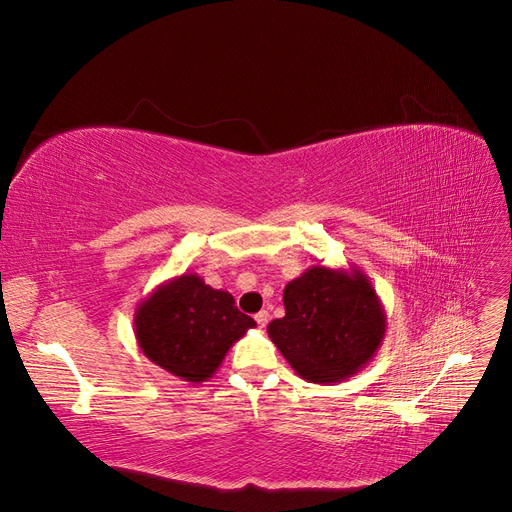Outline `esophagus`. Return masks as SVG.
Returning a JSON list of instances; mask_svg holds the SVG:
<instances>
[{
  "label": "esophagus",
  "mask_w": 512,
  "mask_h": 512,
  "mask_svg": "<svg viewBox=\"0 0 512 512\" xmlns=\"http://www.w3.org/2000/svg\"><path fill=\"white\" fill-rule=\"evenodd\" d=\"M254 318H256V322H258V327H267L269 312H267V309H260V312H258Z\"/></svg>",
  "instance_id": "esophagus-1"
}]
</instances>
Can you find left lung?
I'll return each instance as SVG.
<instances>
[{
  "label": "left lung",
  "instance_id": "1",
  "mask_svg": "<svg viewBox=\"0 0 512 512\" xmlns=\"http://www.w3.org/2000/svg\"><path fill=\"white\" fill-rule=\"evenodd\" d=\"M286 316L269 322L271 342L297 374L316 384L342 382L380 348L386 316L359 269L309 267L284 288Z\"/></svg>",
  "mask_w": 512,
  "mask_h": 512
}]
</instances>
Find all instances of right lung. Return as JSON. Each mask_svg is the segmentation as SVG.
<instances>
[{
  "mask_svg": "<svg viewBox=\"0 0 512 512\" xmlns=\"http://www.w3.org/2000/svg\"><path fill=\"white\" fill-rule=\"evenodd\" d=\"M252 327L254 318L239 312L230 292L207 286L196 273L158 286L134 316L136 342L147 359L194 384L211 378Z\"/></svg>",
  "mask_w": 512,
  "mask_h": 512,
  "instance_id": "add662e5",
  "label": "right lung"
}]
</instances>
